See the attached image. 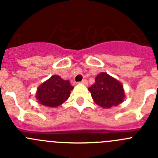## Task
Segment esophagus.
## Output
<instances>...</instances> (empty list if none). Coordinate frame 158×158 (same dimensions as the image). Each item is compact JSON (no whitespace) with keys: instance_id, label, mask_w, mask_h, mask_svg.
Returning <instances> with one entry per match:
<instances>
[{"instance_id":"esophagus-1","label":"esophagus","mask_w":158,"mask_h":158,"mask_svg":"<svg viewBox=\"0 0 158 158\" xmlns=\"http://www.w3.org/2000/svg\"><path fill=\"white\" fill-rule=\"evenodd\" d=\"M81 84H83V85H86V86H87V85H88V81H87L86 79H84V80L82 81L81 82Z\"/></svg>"}]
</instances>
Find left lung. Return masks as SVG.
I'll return each mask as SVG.
<instances>
[{
  "label": "left lung",
  "mask_w": 158,
  "mask_h": 158,
  "mask_svg": "<svg viewBox=\"0 0 158 158\" xmlns=\"http://www.w3.org/2000/svg\"><path fill=\"white\" fill-rule=\"evenodd\" d=\"M88 91L94 102L103 109L115 107L125 100L123 84L106 72L96 76L95 82L88 88Z\"/></svg>",
  "instance_id": "left-lung-1"
}]
</instances>
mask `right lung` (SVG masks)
<instances>
[{"label": "right lung", "mask_w": 158, "mask_h": 158, "mask_svg": "<svg viewBox=\"0 0 158 158\" xmlns=\"http://www.w3.org/2000/svg\"><path fill=\"white\" fill-rule=\"evenodd\" d=\"M73 89L70 81L64 80L58 75H52L37 88L35 98L40 104L56 108L65 102Z\"/></svg>", "instance_id": "1"}]
</instances>
